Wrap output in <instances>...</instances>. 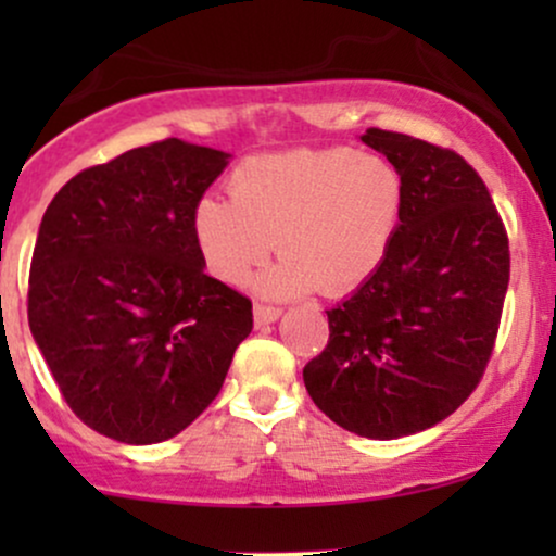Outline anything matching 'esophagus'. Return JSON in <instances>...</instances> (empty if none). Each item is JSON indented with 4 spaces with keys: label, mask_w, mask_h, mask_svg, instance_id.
I'll list each match as a JSON object with an SVG mask.
<instances>
[{
    "label": "esophagus",
    "mask_w": 556,
    "mask_h": 556,
    "mask_svg": "<svg viewBox=\"0 0 556 556\" xmlns=\"http://www.w3.org/2000/svg\"><path fill=\"white\" fill-rule=\"evenodd\" d=\"M253 316H256L258 327H264V324L277 321V318L282 316V308H279V305H269V303H256L253 305Z\"/></svg>",
    "instance_id": "esophagus-1"
}]
</instances>
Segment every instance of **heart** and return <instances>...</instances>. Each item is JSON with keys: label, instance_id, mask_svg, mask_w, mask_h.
<instances>
[{"label": "heart", "instance_id": "1", "mask_svg": "<svg viewBox=\"0 0 556 556\" xmlns=\"http://www.w3.org/2000/svg\"><path fill=\"white\" fill-rule=\"evenodd\" d=\"M229 201L206 195L193 235L208 271L245 285L274 251L285 253L261 287L327 295L366 282L387 256L402 208L397 169L350 149H300L240 162L227 177Z\"/></svg>", "mask_w": 556, "mask_h": 556}]
</instances>
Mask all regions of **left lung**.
I'll list each match as a JSON object with an SVG mask.
<instances>
[{
	"instance_id": "8db88e82",
	"label": "left lung",
	"mask_w": 556,
	"mask_h": 556,
	"mask_svg": "<svg viewBox=\"0 0 556 556\" xmlns=\"http://www.w3.org/2000/svg\"><path fill=\"white\" fill-rule=\"evenodd\" d=\"M402 180L400 225L371 277L327 311L329 342L303 368L318 410L368 439L429 429L481 384L509 285L507 229L457 151L368 127Z\"/></svg>"
}]
</instances>
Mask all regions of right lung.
Masks as SVG:
<instances>
[{"mask_svg":"<svg viewBox=\"0 0 556 556\" xmlns=\"http://www.w3.org/2000/svg\"><path fill=\"white\" fill-rule=\"evenodd\" d=\"M225 151L164 138L78 172L30 258L28 324L83 424L125 444L188 429L253 329L251 298L203 274L193 208Z\"/></svg>","mask_w":556,"mask_h":556,"instance_id":"right-lung-1","label":"right lung"}]
</instances>
